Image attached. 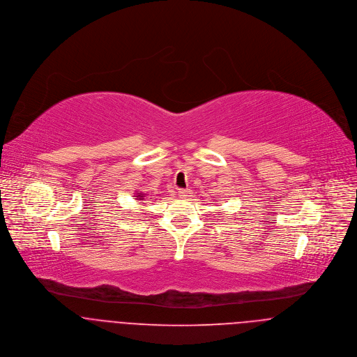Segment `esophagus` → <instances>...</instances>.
<instances>
[{"label":"esophagus","instance_id":"obj_1","mask_svg":"<svg viewBox=\"0 0 357 357\" xmlns=\"http://www.w3.org/2000/svg\"><path fill=\"white\" fill-rule=\"evenodd\" d=\"M191 195V191L188 188H180L178 190V197L180 198H188Z\"/></svg>","mask_w":357,"mask_h":357}]
</instances>
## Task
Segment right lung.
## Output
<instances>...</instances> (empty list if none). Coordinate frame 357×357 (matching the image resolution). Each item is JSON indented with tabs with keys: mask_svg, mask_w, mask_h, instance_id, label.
I'll return each mask as SVG.
<instances>
[{
	"mask_svg": "<svg viewBox=\"0 0 357 357\" xmlns=\"http://www.w3.org/2000/svg\"><path fill=\"white\" fill-rule=\"evenodd\" d=\"M146 197H147V194L140 192V191H136V197H135V199H137V201H144V199H146Z\"/></svg>",
	"mask_w": 357,
	"mask_h": 357,
	"instance_id": "1",
	"label": "right lung"
}]
</instances>
